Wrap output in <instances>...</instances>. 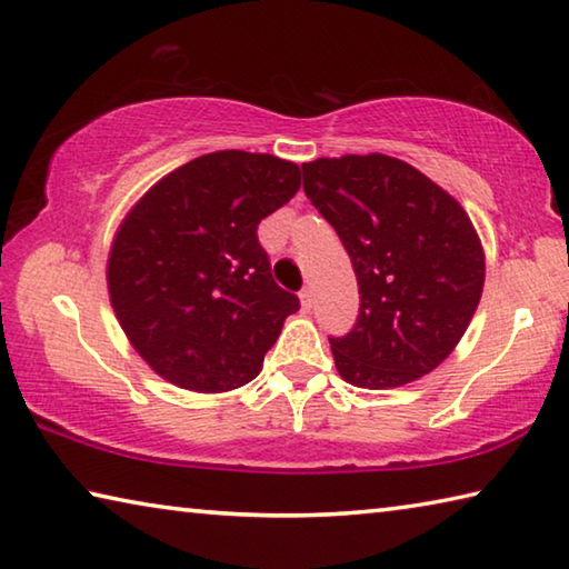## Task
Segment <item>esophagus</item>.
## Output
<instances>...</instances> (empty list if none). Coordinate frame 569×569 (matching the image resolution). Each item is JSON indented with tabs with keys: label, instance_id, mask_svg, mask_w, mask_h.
<instances>
[{
	"label": "esophagus",
	"instance_id": "esophagus-1",
	"mask_svg": "<svg viewBox=\"0 0 569 569\" xmlns=\"http://www.w3.org/2000/svg\"><path fill=\"white\" fill-rule=\"evenodd\" d=\"M298 301H301V308H303V311H308V308L313 306V293H311V288H303V291L298 293Z\"/></svg>",
	"mask_w": 569,
	"mask_h": 569
}]
</instances>
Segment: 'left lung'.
Returning <instances> with one entry per match:
<instances>
[{
  "label": "left lung",
  "instance_id": "obj_1",
  "mask_svg": "<svg viewBox=\"0 0 569 569\" xmlns=\"http://www.w3.org/2000/svg\"><path fill=\"white\" fill-rule=\"evenodd\" d=\"M303 190L351 258L361 306L333 339L341 377L361 389L417 381L455 351L485 286V250L455 198L399 158L303 162Z\"/></svg>",
  "mask_w": 569,
  "mask_h": 569
}]
</instances>
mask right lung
Returning <instances> with one entry per match:
<instances>
[{"mask_svg": "<svg viewBox=\"0 0 569 569\" xmlns=\"http://www.w3.org/2000/svg\"><path fill=\"white\" fill-rule=\"evenodd\" d=\"M298 188L296 162L220 150L172 170L124 216L108 258L110 303L162 379L220 393L258 377L301 303L273 281L256 230Z\"/></svg>", "mask_w": 569, "mask_h": 569, "instance_id": "1", "label": "right lung"}]
</instances>
